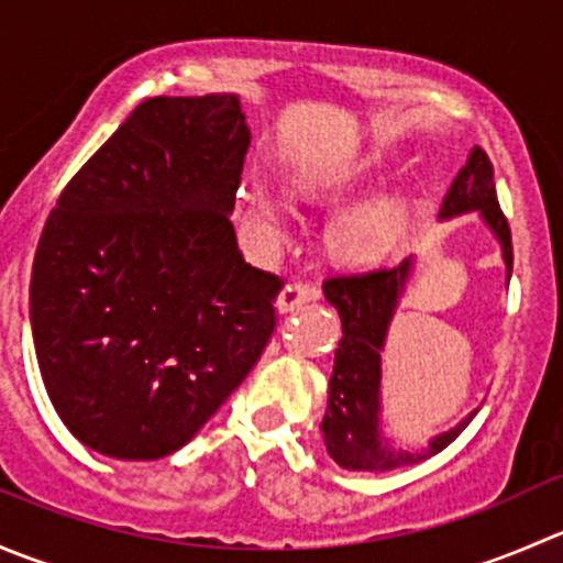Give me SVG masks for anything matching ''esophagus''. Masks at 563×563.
<instances>
[{
    "label": "esophagus",
    "instance_id": "34e87169",
    "mask_svg": "<svg viewBox=\"0 0 563 563\" xmlns=\"http://www.w3.org/2000/svg\"><path fill=\"white\" fill-rule=\"evenodd\" d=\"M321 297V288L316 286V283H288L286 288L280 291V297H277V308L280 310H297L302 308L305 302H313V299Z\"/></svg>",
    "mask_w": 563,
    "mask_h": 563
}]
</instances>
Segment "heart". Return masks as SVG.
<instances>
[{
    "mask_svg": "<svg viewBox=\"0 0 563 563\" xmlns=\"http://www.w3.org/2000/svg\"><path fill=\"white\" fill-rule=\"evenodd\" d=\"M360 176H365V172L351 176L343 185L345 190H349ZM253 214L258 223L269 225V229H277V225H280L277 207L264 196V192H255L253 196ZM406 207H402L400 201H391V198L360 203V207H351L345 209V212H340L338 218L329 223V245H332L334 253L345 261H376L395 250L402 231H406Z\"/></svg>",
    "mask_w": 563,
    "mask_h": 563,
    "instance_id": "b5f03b06",
    "label": "heart"
}]
</instances>
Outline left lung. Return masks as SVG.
<instances>
[{
    "instance_id": "1",
    "label": "left lung",
    "mask_w": 563,
    "mask_h": 563,
    "mask_svg": "<svg viewBox=\"0 0 563 563\" xmlns=\"http://www.w3.org/2000/svg\"><path fill=\"white\" fill-rule=\"evenodd\" d=\"M479 209L485 223L498 236L512 275V231L507 214L498 207L493 163L485 150L474 146L468 163L460 168L441 207V218ZM411 275V258L397 266H378L367 272H345L323 280V294L338 308L343 338L334 351V373L329 382V406L323 413V441L334 463L351 471H391L446 450L476 417L468 413L450 433L435 435L424 452H397L378 435V387H382V351L387 329Z\"/></svg>"
}]
</instances>
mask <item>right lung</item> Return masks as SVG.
I'll return each instance as SVG.
<instances>
[{
  "label": "right lung",
  "mask_w": 563,
  "mask_h": 563,
  "mask_svg": "<svg viewBox=\"0 0 563 563\" xmlns=\"http://www.w3.org/2000/svg\"><path fill=\"white\" fill-rule=\"evenodd\" d=\"M250 146L236 95L150 98L67 181L32 264V338L89 450L157 460L229 400L277 327L283 277L231 209Z\"/></svg>",
  "instance_id": "obj_1"
}]
</instances>
